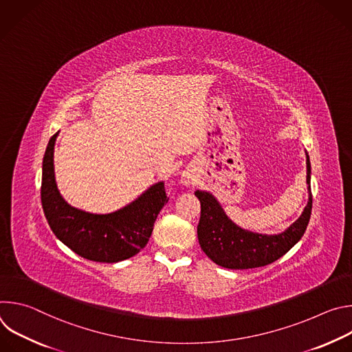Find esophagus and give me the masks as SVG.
Instances as JSON below:
<instances>
[{"label":"esophagus","mask_w":352,"mask_h":352,"mask_svg":"<svg viewBox=\"0 0 352 352\" xmlns=\"http://www.w3.org/2000/svg\"><path fill=\"white\" fill-rule=\"evenodd\" d=\"M181 182H182L184 185H192V184L195 182V175H193V173L189 171V170L184 171L182 175H181Z\"/></svg>","instance_id":"1"}]
</instances>
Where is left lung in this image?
<instances>
[{"instance_id":"8db88e82","label":"left lung","mask_w":352,"mask_h":352,"mask_svg":"<svg viewBox=\"0 0 352 352\" xmlns=\"http://www.w3.org/2000/svg\"><path fill=\"white\" fill-rule=\"evenodd\" d=\"M307 182L309 200L302 214L284 232L276 235L258 234L243 230L224 213L217 199L206 190H196L200 202L197 239L204 252L219 266L232 270L254 269L270 265L285 255L300 239L312 213L311 162L307 153Z\"/></svg>"}]
</instances>
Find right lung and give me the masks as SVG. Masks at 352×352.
Here are the masks:
<instances>
[{
  "instance_id": "right-lung-1",
  "label": "right lung",
  "mask_w": 352,
  "mask_h": 352,
  "mask_svg": "<svg viewBox=\"0 0 352 352\" xmlns=\"http://www.w3.org/2000/svg\"><path fill=\"white\" fill-rule=\"evenodd\" d=\"M50 139L43 157L41 205L50 228L79 256L103 263H116L135 256L152 235L155 221L168 202L164 182L144 190L125 208L93 214L68 205L61 196L54 175V144Z\"/></svg>"
}]
</instances>
